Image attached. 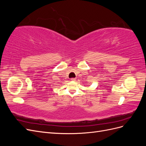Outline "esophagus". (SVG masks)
<instances>
[{
	"label": "esophagus",
	"instance_id": "esophagus-1",
	"mask_svg": "<svg viewBox=\"0 0 146 146\" xmlns=\"http://www.w3.org/2000/svg\"><path fill=\"white\" fill-rule=\"evenodd\" d=\"M72 81H76V78H72L71 79H70Z\"/></svg>",
	"mask_w": 146,
	"mask_h": 146
}]
</instances>
